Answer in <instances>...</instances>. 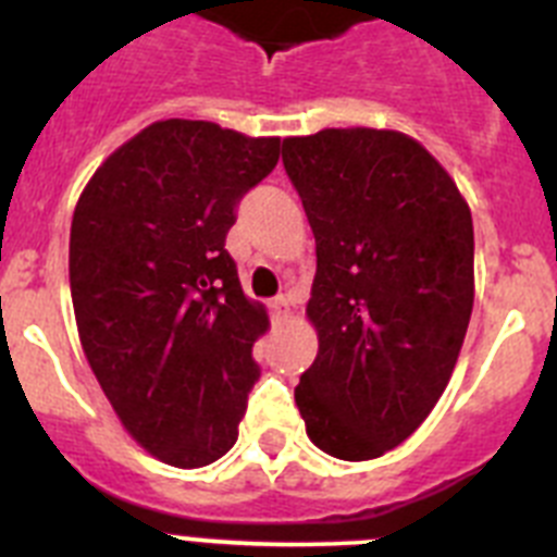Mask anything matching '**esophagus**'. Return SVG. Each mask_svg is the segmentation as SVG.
<instances>
[{
  "instance_id": "1",
  "label": "esophagus",
  "mask_w": 557,
  "mask_h": 557,
  "mask_svg": "<svg viewBox=\"0 0 557 557\" xmlns=\"http://www.w3.org/2000/svg\"><path fill=\"white\" fill-rule=\"evenodd\" d=\"M270 309H273V318L278 323L289 321V318H293V307H289L287 298H275V301L270 304Z\"/></svg>"
}]
</instances>
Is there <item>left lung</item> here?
Wrapping results in <instances>:
<instances>
[{"label": "left lung", "instance_id": "8db88e82", "mask_svg": "<svg viewBox=\"0 0 557 557\" xmlns=\"http://www.w3.org/2000/svg\"><path fill=\"white\" fill-rule=\"evenodd\" d=\"M282 159L318 250V357L295 405L318 449L373 460L424 424L460 357L474 307L469 203L401 131L323 127L284 139Z\"/></svg>", "mask_w": 557, "mask_h": 557}]
</instances>
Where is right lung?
<instances>
[{
	"label": "right lung",
	"instance_id": "1",
	"mask_svg": "<svg viewBox=\"0 0 557 557\" xmlns=\"http://www.w3.org/2000/svg\"><path fill=\"white\" fill-rule=\"evenodd\" d=\"M278 136L161 120L97 166L75 206L69 287L88 366L127 435L175 469L220 460L259 379L268 309L225 234L278 164Z\"/></svg>",
	"mask_w": 557,
	"mask_h": 557
}]
</instances>
